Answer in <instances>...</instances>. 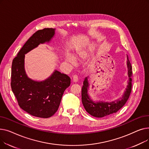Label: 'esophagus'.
I'll return each instance as SVG.
<instances>
[{
    "instance_id": "esophagus-1",
    "label": "esophagus",
    "mask_w": 149,
    "mask_h": 149,
    "mask_svg": "<svg viewBox=\"0 0 149 149\" xmlns=\"http://www.w3.org/2000/svg\"><path fill=\"white\" fill-rule=\"evenodd\" d=\"M72 80H73V81L76 83L78 81V80H79V79H78V76L76 75H74L72 77Z\"/></svg>"
}]
</instances>
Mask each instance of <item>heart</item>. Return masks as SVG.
Wrapping results in <instances>:
<instances>
[{
  "mask_svg": "<svg viewBox=\"0 0 149 149\" xmlns=\"http://www.w3.org/2000/svg\"><path fill=\"white\" fill-rule=\"evenodd\" d=\"M87 56V53L84 52V51H81L79 52V53H77V58H84L86 57ZM66 60L70 63L71 65H75L77 63L75 57L72 56L71 54L70 53H67L66 55Z\"/></svg>",
  "mask_w": 149,
  "mask_h": 149,
  "instance_id": "b5f03b06",
  "label": "heart"
}]
</instances>
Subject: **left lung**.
I'll list each match as a JSON object with an SVG mask.
<instances>
[{
    "instance_id": "left-lung-1",
    "label": "left lung",
    "mask_w": 149,
    "mask_h": 149,
    "mask_svg": "<svg viewBox=\"0 0 149 149\" xmlns=\"http://www.w3.org/2000/svg\"><path fill=\"white\" fill-rule=\"evenodd\" d=\"M127 66L129 77L127 88L121 98L112 101V102H104L101 101L95 102L91 100L88 94V89L89 87L88 77L85 78L81 89V100L85 110L90 115L93 116L97 117V118H101V117L116 113L126 104L129 98L132 90L131 76L132 75V68L128 57H127Z\"/></svg>"
}]
</instances>
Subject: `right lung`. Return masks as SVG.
<instances>
[{
	"label": "right lung",
	"instance_id": "obj_1",
	"mask_svg": "<svg viewBox=\"0 0 149 149\" xmlns=\"http://www.w3.org/2000/svg\"><path fill=\"white\" fill-rule=\"evenodd\" d=\"M54 34L53 28L37 31L23 46L12 63L11 86L20 107L40 118H49L57 111L64 91L70 86V79L56 70L44 81L29 79L25 70V54L40 44L49 42Z\"/></svg>",
	"mask_w": 149,
	"mask_h": 149
}]
</instances>
